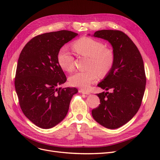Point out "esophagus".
<instances>
[{
	"label": "esophagus",
	"mask_w": 160,
	"mask_h": 160,
	"mask_svg": "<svg viewBox=\"0 0 160 160\" xmlns=\"http://www.w3.org/2000/svg\"><path fill=\"white\" fill-rule=\"evenodd\" d=\"M79 91L81 93L86 94V95H89L90 93L89 91H87V90H85V89H80Z\"/></svg>",
	"instance_id": "1"
}]
</instances>
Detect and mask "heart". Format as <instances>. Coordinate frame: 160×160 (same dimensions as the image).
Returning a JSON list of instances; mask_svg holds the SVG:
<instances>
[{
    "instance_id": "heart-1",
    "label": "heart",
    "mask_w": 160,
    "mask_h": 160,
    "mask_svg": "<svg viewBox=\"0 0 160 160\" xmlns=\"http://www.w3.org/2000/svg\"><path fill=\"white\" fill-rule=\"evenodd\" d=\"M72 49L77 55L88 57V69L78 71L69 77V81L72 86L86 89L93 83L99 75L109 72L114 65L115 53L112 49L105 47V44L98 39L84 37L72 44ZM57 62L61 68L66 72L74 70V58L64 46L57 54Z\"/></svg>"
}]
</instances>
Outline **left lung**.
Returning <instances> with one entry per match:
<instances>
[{
    "label": "left lung",
    "instance_id": "8db88e82",
    "mask_svg": "<svg viewBox=\"0 0 160 160\" xmlns=\"http://www.w3.org/2000/svg\"><path fill=\"white\" fill-rule=\"evenodd\" d=\"M93 37L110 42L115 62L98 85L111 92L97 94L101 104L92 110V116L103 127L117 129L132 119L141 106L146 83L143 59L136 45L122 31L101 30Z\"/></svg>",
    "mask_w": 160,
    "mask_h": 160
}]
</instances>
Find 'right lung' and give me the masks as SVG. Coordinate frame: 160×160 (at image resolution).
<instances>
[{
  "mask_svg": "<svg viewBox=\"0 0 160 160\" xmlns=\"http://www.w3.org/2000/svg\"><path fill=\"white\" fill-rule=\"evenodd\" d=\"M78 34L62 30L36 36L22 49L14 86L21 110L37 126L52 128L65 118L75 88H58L66 76L57 62L59 49Z\"/></svg>",
  "mask_w": 160,
  "mask_h": 160,
  "instance_id": "1",
  "label": "right lung"
}]
</instances>
